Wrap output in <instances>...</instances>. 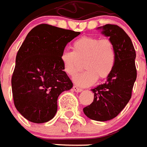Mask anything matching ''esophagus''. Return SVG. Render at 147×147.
<instances>
[{
	"label": "esophagus",
	"mask_w": 147,
	"mask_h": 147,
	"mask_svg": "<svg viewBox=\"0 0 147 147\" xmlns=\"http://www.w3.org/2000/svg\"><path fill=\"white\" fill-rule=\"evenodd\" d=\"M73 90L76 91V92H81V91H82V90L81 89V88H79L78 86H73Z\"/></svg>",
	"instance_id": "1"
}]
</instances>
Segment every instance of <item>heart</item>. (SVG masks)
Wrapping results in <instances>:
<instances>
[{"label": "heart", "mask_w": 147, "mask_h": 147, "mask_svg": "<svg viewBox=\"0 0 147 147\" xmlns=\"http://www.w3.org/2000/svg\"><path fill=\"white\" fill-rule=\"evenodd\" d=\"M72 50H64L61 54L63 70L73 76L82 68L86 71L77 74L74 82L79 86H89L95 83L97 78L105 79L115 68L117 54L115 45L109 39L96 36H82L72 43Z\"/></svg>", "instance_id": "heart-1"}]
</instances>
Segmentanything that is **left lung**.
I'll use <instances>...</instances> for the list:
<instances>
[{"label": "left lung", "mask_w": 147, "mask_h": 147, "mask_svg": "<svg viewBox=\"0 0 147 147\" xmlns=\"http://www.w3.org/2000/svg\"><path fill=\"white\" fill-rule=\"evenodd\" d=\"M100 28L114 43L117 61L107 82L91 90L94 99L83 108V112L92 120L106 121L118 116L129 103L137 71L136 51L128 34L117 25L107 24Z\"/></svg>", "instance_id": "1"}]
</instances>
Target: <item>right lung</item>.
I'll return each mask as SVG.
<instances>
[{"mask_svg":"<svg viewBox=\"0 0 147 147\" xmlns=\"http://www.w3.org/2000/svg\"><path fill=\"white\" fill-rule=\"evenodd\" d=\"M79 34L40 24L28 33L20 47L11 77L13 100L18 112L29 121L51 120L59 95L73 86L60 57L67 43Z\"/></svg>","mask_w":147,"mask_h":147,"instance_id":"add662e5","label":"right lung"}]
</instances>
